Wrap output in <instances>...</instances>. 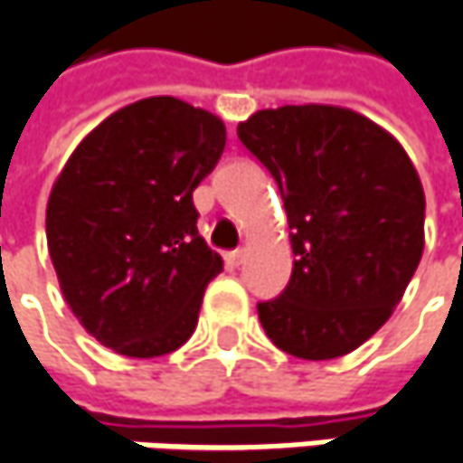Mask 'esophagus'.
I'll return each instance as SVG.
<instances>
[{
    "mask_svg": "<svg viewBox=\"0 0 463 463\" xmlns=\"http://www.w3.org/2000/svg\"><path fill=\"white\" fill-rule=\"evenodd\" d=\"M243 257H246V254H243V249H235V251H231V254H228V264H231V267H241V264H243Z\"/></svg>",
    "mask_w": 463,
    "mask_h": 463,
    "instance_id": "obj_1",
    "label": "esophagus"
}]
</instances>
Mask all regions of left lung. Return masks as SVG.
Segmentation results:
<instances>
[{"mask_svg": "<svg viewBox=\"0 0 463 463\" xmlns=\"http://www.w3.org/2000/svg\"><path fill=\"white\" fill-rule=\"evenodd\" d=\"M238 138L275 177L293 272L257 304L280 351L325 362L359 348L393 314L424 249V191L403 146L369 118L301 104L261 109Z\"/></svg>", "mask_w": 463, "mask_h": 463, "instance_id": "obj_1", "label": "left lung"}]
</instances>
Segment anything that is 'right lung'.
Masks as SVG:
<instances>
[{"instance_id":"right-lung-1","label":"right lung","mask_w":463,"mask_h":463,"mask_svg":"<svg viewBox=\"0 0 463 463\" xmlns=\"http://www.w3.org/2000/svg\"><path fill=\"white\" fill-rule=\"evenodd\" d=\"M225 149V125L175 96L109 115L78 144L46 204L62 296L101 345L165 356L194 335L222 272L199 235L194 188Z\"/></svg>"}]
</instances>
